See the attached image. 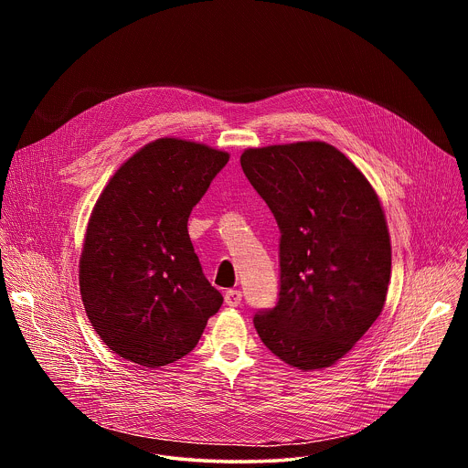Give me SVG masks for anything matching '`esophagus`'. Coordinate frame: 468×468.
Returning <instances> with one entry per match:
<instances>
[{"instance_id":"1","label":"esophagus","mask_w":468,"mask_h":468,"mask_svg":"<svg viewBox=\"0 0 468 468\" xmlns=\"http://www.w3.org/2000/svg\"><path fill=\"white\" fill-rule=\"evenodd\" d=\"M224 300H226V303H228L229 307H237V305H240V302H242V292L237 291V289H229V291H226Z\"/></svg>"}]
</instances>
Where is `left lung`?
<instances>
[{
    "label": "left lung",
    "mask_w": 468,
    "mask_h": 468,
    "mask_svg": "<svg viewBox=\"0 0 468 468\" xmlns=\"http://www.w3.org/2000/svg\"><path fill=\"white\" fill-rule=\"evenodd\" d=\"M240 166L280 228V294L253 325L300 370L346 356L379 316L390 239L379 199L337 148L296 143L250 148Z\"/></svg>",
    "instance_id": "8db88e82"
}]
</instances>
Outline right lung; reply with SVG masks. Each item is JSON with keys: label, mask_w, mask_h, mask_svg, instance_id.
Masks as SVG:
<instances>
[{"label": "right lung", "mask_w": 468, "mask_h": 468, "mask_svg": "<svg viewBox=\"0 0 468 468\" xmlns=\"http://www.w3.org/2000/svg\"><path fill=\"white\" fill-rule=\"evenodd\" d=\"M226 152L159 139L127 159L92 211L80 287L98 337L157 368L186 356L224 298L188 237L192 207L228 165Z\"/></svg>", "instance_id": "add662e5"}]
</instances>
